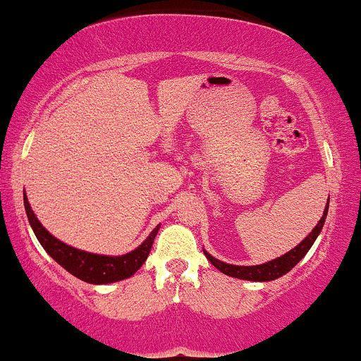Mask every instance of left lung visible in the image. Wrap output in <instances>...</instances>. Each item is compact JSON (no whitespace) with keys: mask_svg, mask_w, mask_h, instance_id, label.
I'll list each match as a JSON object with an SVG mask.
<instances>
[{"mask_svg":"<svg viewBox=\"0 0 361 361\" xmlns=\"http://www.w3.org/2000/svg\"><path fill=\"white\" fill-rule=\"evenodd\" d=\"M328 204H330V196H328V202L325 207V212H323V216L320 218V221L317 223V226L310 231V235L305 238L302 243H298L295 246L293 250H290L288 253L281 255L271 262L262 263V264H253V267H240V264H230L221 262V259L214 258L209 255L207 250H203L204 257L208 258V262H212V264L214 268H218L221 273H225L228 276H233V278H240V280H248V281H271L276 280L283 275H286L295 264L300 263L305 255L308 253V250L312 248V245L314 243V240L318 238L320 235L323 225H325L326 220V214H328Z\"/></svg>","mask_w":361,"mask_h":361,"instance_id":"1","label":"left lung"}]
</instances>
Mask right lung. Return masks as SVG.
<instances>
[{"mask_svg":"<svg viewBox=\"0 0 361 361\" xmlns=\"http://www.w3.org/2000/svg\"><path fill=\"white\" fill-rule=\"evenodd\" d=\"M23 200H25V209L26 214H28L30 225L33 228L36 238H38L41 246L47 250L49 257L61 264L66 271H70L73 276L91 283V285H108V283H115L133 276L141 268V264L147 262L148 255L152 252L153 240L159 230L158 225L138 248L126 255H120V257L88 253L85 250H78L75 246L63 243L61 240L49 233L36 218L33 209H31L26 193H23Z\"/></svg>","mask_w":361,"mask_h":361,"instance_id":"right-lung-1","label":"right lung"}]
</instances>
